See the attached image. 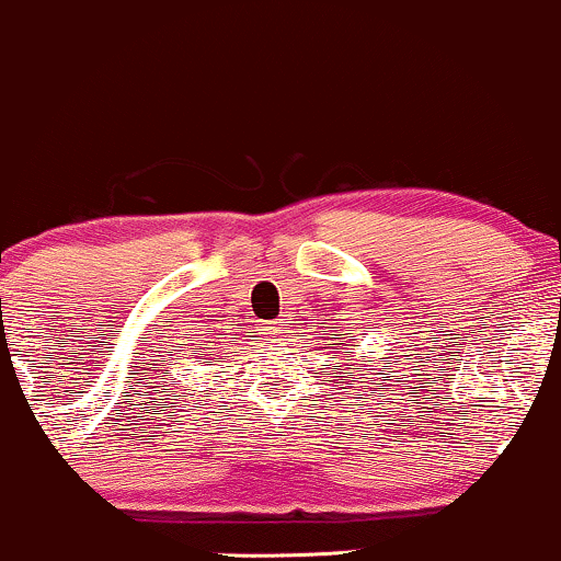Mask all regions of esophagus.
Returning a JSON list of instances; mask_svg holds the SVG:
<instances>
[{
    "label": "esophagus",
    "mask_w": 561,
    "mask_h": 561,
    "mask_svg": "<svg viewBox=\"0 0 561 561\" xmlns=\"http://www.w3.org/2000/svg\"><path fill=\"white\" fill-rule=\"evenodd\" d=\"M262 331H265L270 339H278V335L283 333V325L280 322H265V328H262Z\"/></svg>",
    "instance_id": "obj_1"
}]
</instances>
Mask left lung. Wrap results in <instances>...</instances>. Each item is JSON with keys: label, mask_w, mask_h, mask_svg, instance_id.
Instances as JSON below:
<instances>
[{"label": "left lung", "mask_w": 561, "mask_h": 561, "mask_svg": "<svg viewBox=\"0 0 561 561\" xmlns=\"http://www.w3.org/2000/svg\"><path fill=\"white\" fill-rule=\"evenodd\" d=\"M331 346H333V344H331ZM352 354H354V352H352Z\"/></svg>", "instance_id": "obj_1"}]
</instances>
